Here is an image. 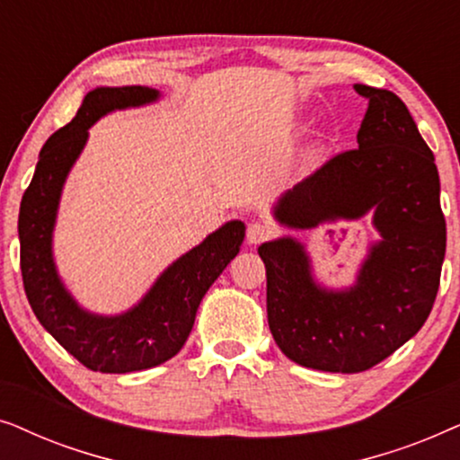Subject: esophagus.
I'll return each instance as SVG.
<instances>
[{
    "label": "esophagus",
    "instance_id": "34e87169",
    "mask_svg": "<svg viewBox=\"0 0 460 460\" xmlns=\"http://www.w3.org/2000/svg\"><path fill=\"white\" fill-rule=\"evenodd\" d=\"M270 236H274V226L268 222H251L247 228V241L251 244H260L268 241Z\"/></svg>",
    "mask_w": 460,
    "mask_h": 460
}]
</instances>
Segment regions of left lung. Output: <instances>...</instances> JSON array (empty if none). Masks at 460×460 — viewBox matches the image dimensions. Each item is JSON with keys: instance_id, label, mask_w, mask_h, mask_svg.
Instances as JSON below:
<instances>
[{"instance_id": "8db88e82", "label": "left lung", "mask_w": 460, "mask_h": 460, "mask_svg": "<svg viewBox=\"0 0 460 460\" xmlns=\"http://www.w3.org/2000/svg\"><path fill=\"white\" fill-rule=\"evenodd\" d=\"M368 100L358 148L339 153L288 190L279 222L314 228L375 211L383 241L370 249L358 285L332 293L314 285L293 238L263 243L268 324L282 354L326 373H362L419 332L439 288L446 219L433 153L394 92L356 84Z\"/></svg>"}]
</instances>
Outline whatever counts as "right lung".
Returning <instances> with one entry per match:
<instances>
[{
	"label": "right lung",
	"mask_w": 460,
	"mask_h": 460,
	"mask_svg": "<svg viewBox=\"0 0 460 460\" xmlns=\"http://www.w3.org/2000/svg\"><path fill=\"white\" fill-rule=\"evenodd\" d=\"M159 98L153 87H98L87 93L71 123L43 144L35 175L18 213L24 293L43 329L90 370L134 373L159 367L190 335L200 299L241 251L243 222H228L172 263L146 297L121 316H93L75 304L56 274L52 230L68 169L85 146L87 129L100 117Z\"/></svg>",
	"instance_id": "add662e5"
}]
</instances>
